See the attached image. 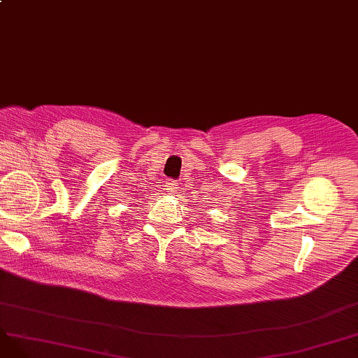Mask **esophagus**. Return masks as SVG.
<instances>
[{"mask_svg": "<svg viewBox=\"0 0 358 358\" xmlns=\"http://www.w3.org/2000/svg\"><path fill=\"white\" fill-rule=\"evenodd\" d=\"M178 189H180V184L177 182V181H171V180H168L166 182H165V190H168V193H176V192H178Z\"/></svg>", "mask_w": 358, "mask_h": 358, "instance_id": "34e87169", "label": "esophagus"}]
</instances>
